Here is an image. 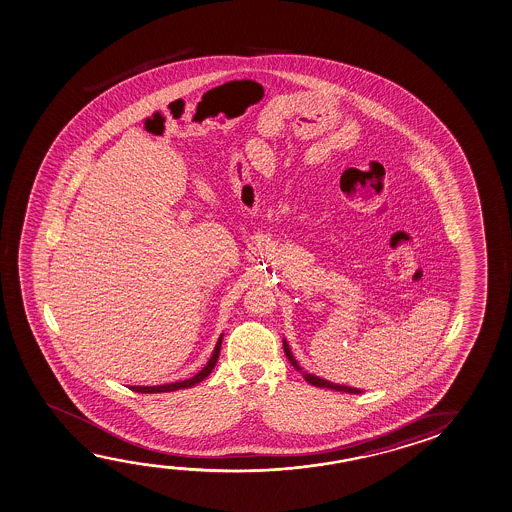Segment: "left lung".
Listing matches in <instances>:
<instances>
[{
	"mask_svg": "<svg viewBox=\"0 0 512 512\" xmlns=\"http://www.w3.org/2000/svg\"><path fill=\"white\" fill-rule=\"evenodd\" d=\"M284 351L285 356L289 358V362H291L292 367L294 369L299 370L301 374H303V378L307 379L310 385L319 386V388H330V390H337V392H346V394H362V390L360 388H353V386H344V385H335V383H330V381H326V379H321L319 376H314V374H308L305 370L299 367V363L296 362V358L292 356L291 349H289V344H287V340L284 339Z\"/></svg>",
	"mask_w": 512,
	"mask_h": 512,
	"instance_id": "8db88e82",
	"label": "left lung"
}]
</instances>
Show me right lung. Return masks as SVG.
I'll list each match as a JSON object with an SVG mask.
<instances>
[{
    "mask_svg": "<svg viewBox=\"0 0 512 512\" xmlns=\"http://www.w3.org/2000/svg\"><path fill=\"white\" fill-rule=\"evenodd\" d=\"M221 340H223V335H220V339L216 342L211 360H209L204 369L200 370L198 374H195L193 378L184 379V381H175V383H168V385L131 386V390L138 392V394H159V392H175V390H181V388H191V386L197 385V383L204 381V379L211 374V370L214 369V365L218 362V358H220Z\"/></svg>",
    "mask_w": 512,
    "mask_h": 512,
    "instance_id": "obj_1",
    "label": "right lung"
}]
</instances>
